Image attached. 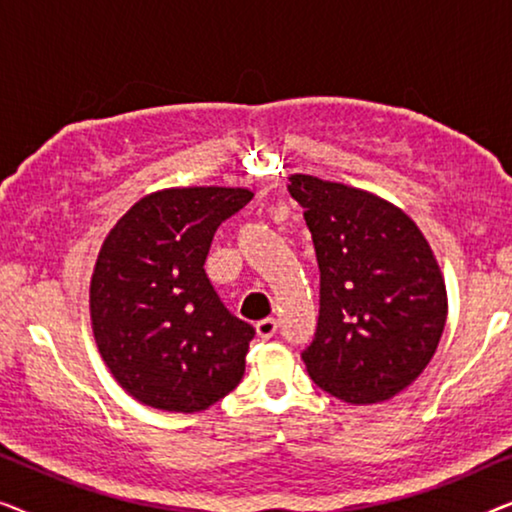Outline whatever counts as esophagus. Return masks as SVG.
<instances>
[{
	"label": "esophagus",
	"mask_w": 512,
	"mask_h": 512,
	"mask_svg": "<svg viewBox=\"0 0 512 512\" xmlns=\"http://www.w3.org/2000/svg\"><path fill=\"white\" fill-rule=\"evenodd\" d=\"M256 333H258V338H263V340L272 338V335L277 333V319H272V317L261 319L256 324Z\"/></svg>",
	"instance_id": "1"
}]
</instances>
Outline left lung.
<instances>
[{"mask_svg": "<svg viewBox=\"0 0 512 512\" xmlns=\"http://www.w3.org/2000/svg\"><path fill=\"white\" fill-rule=\"evenodd\" d=\"M321 272L319 321L303 361L340 401H389L422 375L447 319V291L417 223L380 195L291 174Z\"/></svg>", "mask_w": 512, "mask_h": 512, "instance_id": "1", "label": "left lung"}]
</instances>
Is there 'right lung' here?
I'll return each mask as SVG.
<instances>
[{"label":"right lung","instance_id":"add662e5","mask_svg":"<svg viewBox=\"0 0 512 512\" xmlns=\"http://www.w3.org/2000/svg\"><path fill=\"white\" fill-rule=\"evenodd\" d=\"M249 188H163L104 237L90 277V321L114 380L149 408L202 412L244 375L254 328L216 296L205 258Z\"/></svg>","mask_w":512,"mask_h":512}]
</instances>
